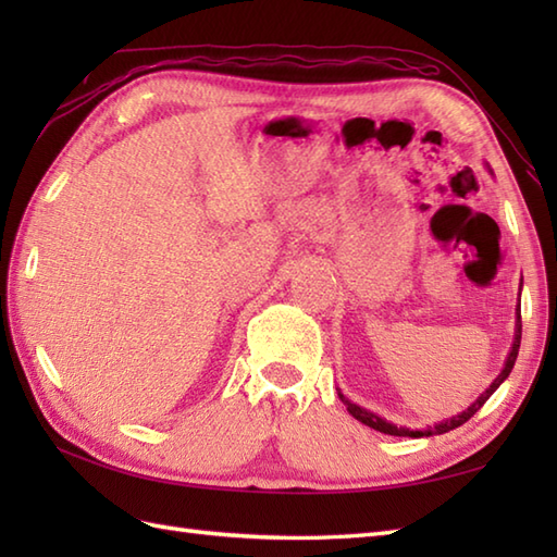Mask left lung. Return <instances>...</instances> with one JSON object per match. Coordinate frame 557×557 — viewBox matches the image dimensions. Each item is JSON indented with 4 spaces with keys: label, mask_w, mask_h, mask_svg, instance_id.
Instances as JSON below:
<instances>
[{
    "label": "left lung",
    "mask_w": 557,
    "mask_h": 557,
    "mask_svg": "<svg viewBox=\"0 0 557 557\" xmlns=\"http://www.w3.org/2000/svg\"><path fill=\"white\" fill-rule=\"evenodd\" d=\"M519 289H522V287H519ZM519 342H522V309H519V306H517L515 342H512V349H510V354H507L505 369L500 371V375L495 377V381L491 383V387L486 389V393H483L481 397H476V401H474V405H471L469 409H465V411H461V413H457V417H453V419H445V421H441V423H435V425H431V429H425V431H411V429H405V425H395V423H389V421H385V419L377 417V413H373V411H369V409H363V407H359V405H354V401H349L345 395L339 393V389H337V395H339V399L345 401V405H347V411L351 413V417L357 419V421H361V423L369 425V429H375V431L387 433V435H399V437H423V435H441V433H447V431L457 429V425H461V423H467V421H469L471 417H474V413H476V411H479L483 405H486L488 397L495 393V389L500 387V383L505 381V377L510 375L512 366H515V361H517V354H519Z\"/></svg>",
    "instance_id": "1"
}]
</instances>
